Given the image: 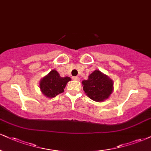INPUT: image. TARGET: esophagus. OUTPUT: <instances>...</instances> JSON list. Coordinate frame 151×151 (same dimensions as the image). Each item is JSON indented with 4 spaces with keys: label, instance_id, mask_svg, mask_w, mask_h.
<instances>
[{
    "label": "esophagus",
    "instance_id": "obj_1",
    "mask_svg": "<svg viewBox=\"0 0 151 151\" xmlns=\"http://www.w3.org/2000/svg\"><path fill=\"white\" fill-rule=\"evenodd\" d=\"M72 79L73 80H79V77H77V76H74V77H72Z\"/></svg>",
    "mask_w": 151,
    "mask_h": 151
}]
</instances>
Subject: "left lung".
Segmentation results:
<instances>
[{
    "instance_id": "8db88e82",
    "label": "left lung",
    "mask_w": 151,
    "mask_h": 151,
    "mask_svg": "<svg viewBox=\"0 0 151 151\" xmlns=\"http://www.w3.org/2000/svg\"><path fill=\"white\" fill-rule=\"evenodd\" d=\"M83 89L91 99L94 101H103L112 92L113 82L99 70H95L88 76L87 80L82 81Z\"/></svg>"
}]
</instances>
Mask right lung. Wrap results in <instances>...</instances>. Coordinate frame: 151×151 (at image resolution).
Segmentation results:
<instances>
[{
	"label": "right lung",
	"mask_w": 151,
	"mask_h": 151,
	"mask_svg": "<svg viewBox=\"0 0 151 151\" xmlns=\"http://www.w3.org/2000/svg\"><path fill=\"white\" fill-rule=\"evenodd\" d=\"M71 79L68 77H61L57 71L52 70L40 81V88L42 93L48 98H53L63 93L67 83Z\"/></svg>",
	"instance_id": "obj_1"
}]
</instances>
